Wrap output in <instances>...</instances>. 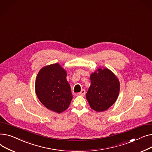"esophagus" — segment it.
Returning a JSON list of instances; mask_svg holds the SVG:
<instances>
[{"mask_svg":"<svg viewBox=\"0 0 152 152\" xmlns=\"http://www.w3.org/2000/svg\"><path fill=\"white\" fill-rule=\"evenodd\" d=\"M85 93H86V91H85V90H82L81 91V92H80V93H78V94H79L80 96H84L85 95Z\"/></svg>","mask_w":152,"mask_h":152,"instance_id":"34e87169","label":"esophagus"}]
</instances>
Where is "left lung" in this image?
<instances>
[{
    "instance_id": "1",
    "label": "left lung",
    "mask_w": 152,
    "mask_h": 152,
    "mask_svg": "<svg viewBox=\"0 0 152 152\" xmlns=\"http://www.w3.org/2000/svg\"><path fill=\"white\" fill-rule=\"evenodd\" d=\"M90 80L86 97L91 108L98 112L107 110L118 98L120 86L118 79L110 70L99 68L91 74Z\"/></svg>"
}]
</instances>
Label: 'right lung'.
Returning <instances> with one entry per match:
<instances>
[{"instance_id": "add662e5", "label": "right lung", "mask_w": 152, "mask_h": 152, "mask_svg": "<svg viewBox=\"0 0 152 152\" xmlns=\"http://www.w3.org/2000/svg\"><path fill=\"white\" fill-rule=\"evenodd\" d=\"M66 70L59 64L43 67L35 80V93L48 109L60 113L66 110L72 99Z\"/></svg>"}]
</instances>
